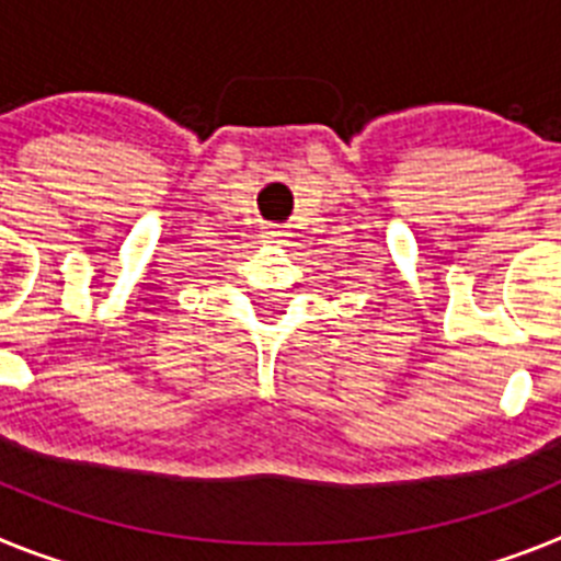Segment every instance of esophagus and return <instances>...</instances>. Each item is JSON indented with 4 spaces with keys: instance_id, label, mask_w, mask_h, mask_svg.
<instances>
[{
    "instance_id": "esophagus-1",
    "label": "esophagus",
    "mask_w": 561,
    "mask_h": 561,
    "mask_svg": "<svg viewBox=\"0 0 561 561\" xmlns=\"http://www.w3.org/2000/svg\"><path fill=\"white\" fill-rule=\"evenodd\" d=\"M279 237H282V233L276 231V228H271V231H267V240H279Z\"/></svg>"
}]
</instances>
